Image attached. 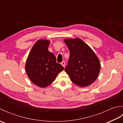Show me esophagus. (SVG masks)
<instances>
[{
  "label": "esophagus",
  "instance_id": "obj_1",
  "mask_svg": "<svg viewBox=\"0 0 123 123\" xmlns=\"http://www.w3.org/2000/svg\"><path fill=\"white\" fill-rule=\"evenodd\" d=\"M61 65L62 66H63L64 68L65 67V65H66V63H65V62L64 61H62V62H61Z\"/></svg>",
  "mask_w": 123,
  "mask_h": 123
}]
</instances>
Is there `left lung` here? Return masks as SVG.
<instances>
[{
	"label": "left lung",
	"instance_id": "obj_1",
	"mask_svg": "<svg viewBox=\"0 0 123 123\" xmlns=\"http://www.w3.org/2000/svg\"><path fill=\"white\" fill-rule=\"evenodd\" d=\"M70 57L65 71L71 81L80 87H87L98 78L100 63L96 54L80 38L65 39Z\"/></svg>",
	"mask_w": 123,
	"mask_h": 123
}]
</instances>
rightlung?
Returning <instances> with one entry per match:
<instances>
[{"label":"right lung","mask_w":123,"mask_h":123,"mask_svg":"<svg viewBox=\"0 0 123 123\" xmlns=\"http://www.w3.org/2000/svg\"><path fill=\"white\" fill-rule=\"evenodd\" d=\"M49 41H37L31 49L26 60L25 70L33 83L41 88L53 82L59 73L64 69L57 63L53 53L48 50Z\"/></svg>","instance_id":"obj_1"}]
</instances>
